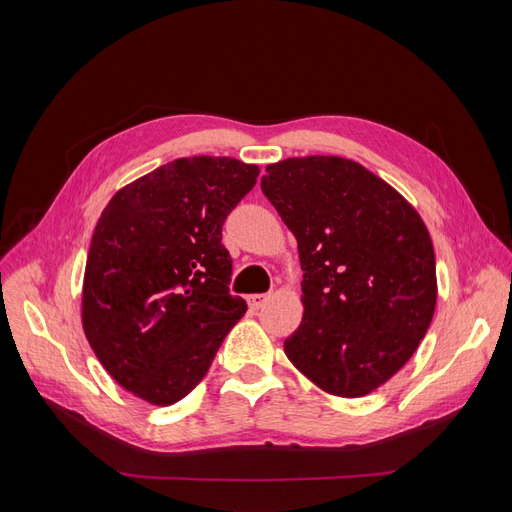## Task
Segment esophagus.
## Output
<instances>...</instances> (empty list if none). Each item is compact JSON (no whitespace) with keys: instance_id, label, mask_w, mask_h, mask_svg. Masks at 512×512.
Masks as SVG:
<instances>
[{"instance_id":"obj_1","label":"esophagus","mask_w":512,"mask_h":512,"mask_svg":"<svg viewBox=\"0 0 512 512\" xmlns=\"http://www.w3.org/2000/svg\"><path fill=\"white\" fill-rule=\"evenodd\" d=\"M267 299H269V294H250V297H247V305H250L252 309H260L262 305H265Z\"/></svg>"}]
</instances>
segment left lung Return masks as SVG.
<instances>
[{"mask_svg":"<svg viewBox=\"0 0 512 512\" xmlns=\"http://www.w3.org/2000/svg\"><path fill=\"white\" fill-rule=\"evenodd\" d=\"M260 188L299 243L303 320L284 342L322 391L363 397L404 367L436 309V256L408 200L337 156L267 166Z\"/></svg>","mask_w":512,"mask_h":512,"instance_id":"1","label":"left lung"}]
</instances>
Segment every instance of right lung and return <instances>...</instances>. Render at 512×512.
Returning <instances> with one entry per match:
<instances>
[{"mask_svg": "<svg viewBox=\"0 0 512 512\" xmlns=\"http://www.w3.org/2000/svg\"><path fill=\"white\" fill-rule=\"evenodd\" d=\"M258 173L235 158H179L119 190L100 215L83 329L108 374L149 404L188 395L245 314L228 288L222 226Z\"/></svg>", "mask_w": 512, "mask_h": 512, "instance_id": "add662e5", "label": "right lung"}]
</instances>
